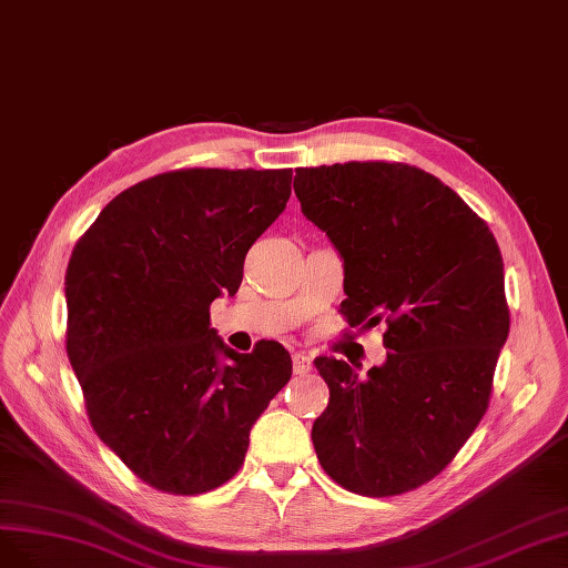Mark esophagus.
I'll return each mask as SVG.
<instances>
[{"label": "esophagus", "mask_w": 568, "mask_h": 568, "mask_svg": "<svg viewBox=\"0 0 568 568\" xmlns=\"http://www.w3.org/2000/svg\"><path fill=\"white\" fill-rule=\"evenodd\" d=\"M292 371H295V375L311 373V358L306 354H295L292 356Z\"/></svg>", "instance_id": "esophagus-1"}]
</instances>
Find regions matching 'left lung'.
Wrapping results in <instances>:
<instances>
[{
	"instance_id": "1",
	"label": "left lung",
	"mask_w": 568,
	"mask_h": 568,
	"mask_svg": "<svg viewBox=\"0 0 568 568\" xmlns=\"http://www.w3.org/2000/svg\"><path fill=\"white\" fill-rule=\"evenodd\" d=\"M302 212L344 260L342 316L384 321L387 361L361 377L318 356L331 389L311 438L321 467L368 498L444 471L488 408L509 333L500 247L453 189L404 162L300 168Z\"/></svg>"
}]
</instances>
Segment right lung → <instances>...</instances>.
I'll use <instances>...</instances> for the list:
<instances>
[{"instance_id":"right-lung-1","label":"right lung","mask_w":568,"mask_h":568,"mask_svg":"<svg viewBox=\"0 0 568 568\" xmlns=\"http://www.w3.org/2000/svg\"><path fill=\"white\" fill-rule=\"evenodd\" d=\"M290 193L292 170L164 172L113 197L70 254L65 352L89 423L158 490L226 484L292 375L283 344L237 354L210 327Z\"/></svg>"}]
</instances>
